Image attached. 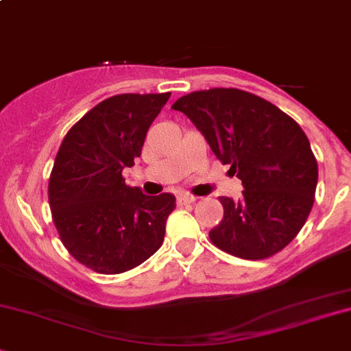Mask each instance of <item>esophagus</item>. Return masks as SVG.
<instances>
[{
  "instance_id": "obj_1",
  "label": "esophagus",
  "mask_w": 351,
  "mask_h": 351,
  "mask_svg": "<svg viewBox=\"0 0 351 351\" xmlns=\"http://www.w3.org/2000/svg\"><path fill=\"white\" fill-rule=\"evenodd\" d=\"M194 201H196V197L191 196V194H179V196H177V204H179V206L193 204Z\"/></svg>"
}]
</instances>
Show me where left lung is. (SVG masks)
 <instances>
[{
  "mask_svg": "<svg viewBox=\"0 0 351 351\" xmlns=\"http://www.w3.org/2000/svg\"><path fill=\"white\" fill-rule=\"evenodd\" d=\"M208 140L218 160L243 184V197H219L221 223L209 231L219 250L263 260L284 250L314 204L317 162L301 126L276 104L248 91H194L172 104Z\"/></svg>",
  "mask_w": 351,
  "mask_h": 351,
  "instance_id": "left-lung-1",
  "label": "left lung"
}]
</instances>
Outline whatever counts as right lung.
Here are the masks:
<instances>
[{
  "instance_id": "right-lung-1",
  "label": "right lung",
  "mask_w": 351,
  "mask_h": 351,
  "mask_svg": "<svg viewBox=\"0 0 351 351\" xmlns=\"http://www.w3.org/2000/svg\"><path fill=\"white\" fill-rule=\"evenodd\" d=\"M171 93L118 95L89 110L64 136L49 179L60 241L97 274H121L160 248L172 194L145 196L121 172L142 154L145 135Z\"/></svg>"
}]
</instances>
